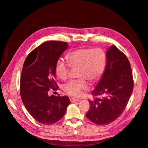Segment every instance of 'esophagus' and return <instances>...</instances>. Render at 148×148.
<instances>
[{
  "label": "esophagus",
  "mask_w": 148,
  "mask_h": 148,
  "mask_svg": "<svg viewBox=\"0 0 148 148\" xmlns=\"http://www.w3.org/2000/svg\"><path fill=\"white\" fill-rule=\"evenodd\" d=\"M70 101H71V103H75V102L79 101V99H76V98H70Z\"/></svg>",
  "instance_id": "34e87169"
}]
</instances>
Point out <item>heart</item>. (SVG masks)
Segmentation results:
<instances>
[{"label":"heart","mask_w":148,"mask_h":148,"mask_svg":"<svg viewBox=\"0 0 148 148\" xmlns=\"http://www.w3.org/2000/svg\"><path fill=\"white\" fill-rule=\"evenodd\" d=\"M66 59L69 66L73 69H77V76L80 79L69 81L64 84L62 89L69 96L79 97L83 91L88 89L85 80L94 83L102 76L106 66V57L99 49L79 48L69 52ZM69 66L61 59L56 61L54 71L58 78L61 80L67 78Z\"/></svg>","instance_id":"heart-1"}]
</instances>
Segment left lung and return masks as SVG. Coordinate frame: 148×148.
I'll list each match as a JSON object with an SVG mask.
<instances>
[{
    "label": "left lung",
    "mask_w": 148,
    "mask_h": 148,
    "mask_svg": "<svg viewBox=\"0 0 148 148\" xmlns=\"http://www.w3.org/2000/svg\"><path fill=\"white\" fill-rule=\"evenodd\" d=\"M104 73L92 92L100 97L89 101L90 108L86 116L97 125H105L118 119L128 103L133 90V79L130 63L116 46L106 53Z\"/></svg>",
    "instance_id": "8db88e82"
}]
</instances>
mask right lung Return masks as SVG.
Segmentation results:
<instances>
[{"label":"right lung","instance_id":"add662e5","mask_svg":"<svg viewBox=\"0 0 148 148\" xmlns=\"http://www.w3.org/2000/svg\"><path fill=\"white\" fill-rule=\"evenodd\" d=\"M68 43L51 41L34 49L23 65L20 95L29 114L44 125H51L65 115L70 100L66 96H49L50 89H57L54 66Z\"/></svg>","mask_w":148,"mask_h":148}]
</instances>
